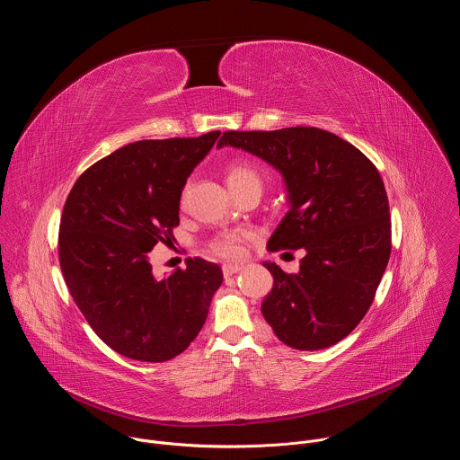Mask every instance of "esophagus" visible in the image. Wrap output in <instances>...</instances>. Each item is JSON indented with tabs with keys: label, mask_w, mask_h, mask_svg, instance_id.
Here are the masks:
<instances>
[{
	"label": "esophagus",
	"mask_w": 460,
	"mask_h": 460,
	"mask_svg": "<svg viewBox=\"0 0 460 460\" xmlns=\"http://www.w3.org/2000/svg\"><path fill=\"white\" fill-rule=\"evenodd\" d=\"M240 270H242V268H240V266H236V264H226V266L222 268V271H224V277H226V279H227V277L236 275Z\"/></svg>",
	"instance_id": "obj_1"
}]
</instances>
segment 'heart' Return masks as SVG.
Returning <instances> with one entry per match:
<instances>
[{"instance_id":"obj_1","label":"heart","mask_w":460,"mask_h":460,"mask_svg":"<svg viewBox=\"0 0 460 460\" xmlns=\"http://www.w3.org/2000/svg\"><path fill=\"white\" fill-rule=\"evenodd\" d=\"M226 180H227V185L233 192H238L249 185H260L261 187V174L260 171L249 164L247 160H234L227 165V171H226ZM213 252L220 258H226V260H240L245 256V242L240 234H233V233H227V234H222L218 236L213 245H211Z\"/></svg>"}]
</instances>
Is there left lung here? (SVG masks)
I'll use <instances>...</instances> for the list:
<instances>
[{"label": "left lung", "instance_id": "left-lung-1", "mask_svg": "<svg viewBox=\"0 0 460 460\" xmlns=\"http://www.w3.org/2000/svg\"><path fill=\"white\" fill-rule=\"evenodd\" d=\"M231 146L271 164L284 176L289 211L268 251L304 249L300 271L264 261L273 289L261 314L289 348L314 351L348 337L367 313L391 252L384 181L355 146L316 127L227 130Z\"/></svg>", "mask_w": 460, "mask_h": 460}]
</instances>
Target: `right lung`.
Here are the masks:
<instances>
[{"label":"right lung","mask_w":460,"mask_h":460,"mask_svg":"<svg viewBox=\"0 0 460 460\" xmlns=\"http://www.w3.org/2000/svg\"><path fill=\"white\" fill-rule=\"evenodd\" d=\"M220 137L142 140L91 165L71 189L59 222V268L94 333L116 353L165 362L200 333L222 270L204 258L165 279L149 251L171 243L181 189Z\"/></svg>","instance_id":"obj_1"}]
</instances>
